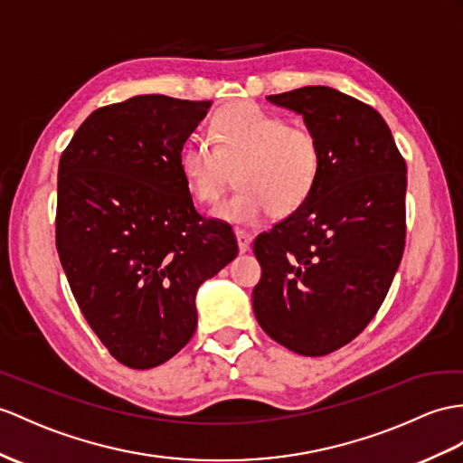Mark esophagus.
Returning <instances> with one entry per match:
<instances>
[{
    "label": "esophagus",
    "mask_w": 463,
    "mask_h": 463,
    "mask_svg": "<svg viewBox=\"0 0 463 463\" xmlns=\"http://www.w3.org/2000/svg\"><path fill=\"white\" fill-rule=\"evenodd\" d=\"M235 238H238V245H240V253L250 251L251 245V233H247L245 230H235Z\"/></svg>",
    "instance_id": "esophagus-1"
}]
</instances>
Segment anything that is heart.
<instances>
[{"mask_svg":"<svg viewBox=\"0 0 463 463\" xmlns=\"http://www.w3.org/2000/svg\"><path fill=\"white\" fill-rule=\"evenodd\" d=\"M322 143L307 126L251 101L220 108L210 119V145L190 141L178 156L190 194L218 204L235 183L240 190L216 210L233 223H253L265 213L287 218L310 200L322 175Z\"/></svg>","mask_w":463,"mask_h":463,"instance_id":"1","label":"heart"}]
</instances>
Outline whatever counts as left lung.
Listing matches in <instances>:
<instances>
[{
	"mask_svg": "<svg viewBox=\"0 0 463 463\" xmlns=\"http://www.w3.org/2000/svg\"><path fill=\"white\" fill-rule=\"evenodd\" d=\"M322 143V175L298 212L259 233L253 312L269 337L320 357L365 330L407 238V163L379 111L328 86L267 96Z\"/></svg>",
	"mask_w": 463,
	"mask_h": 463,
	"instance_id": "1",
	"label": "left lung"
}]
</instances>
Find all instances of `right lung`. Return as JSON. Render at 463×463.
Instances as JSON below:
<instances>
[{"mask_svg":"<svg viewBox=\"0 0 463 463\" xmlns=\"http://www.w3.org/2000/svg\"><path fill=\"white\" fill-rule=\"evenodd\" d=\"M210 104L151 94L98 108L61 156L56 251L90 328L131 369L190 342L198 287L238 255L230 223L200 216L178 168Z\"/></svg>","mask_w":463,"mask_h":463,"instance_id":"right-lung-1","label":"right lung"}]
</instances>
